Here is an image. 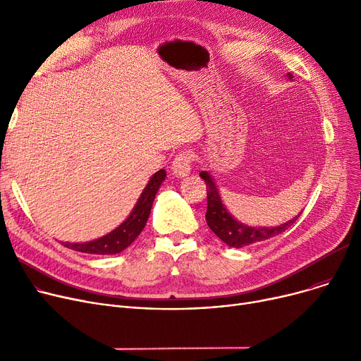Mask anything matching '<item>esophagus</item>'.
Listing matches in <instances>:
<instances>
[{
    "instance_id": "obj_1",
    "label": "esophagus",
    "mask_w": 361,
    "mask_h": 361,
    "mask_svg": "<svg viewBox=\"0 0 361 361\" xmlns=\"http://www.w3.org/2000/svg\"><path fill=\"white\" fill-rule=\"evenodd\" d=\"M192 162H193V154L188 150H184L176 157L173 166H171V171H173V174L177 177H185L190 174Z\"/></svg>"
}]
</instances>
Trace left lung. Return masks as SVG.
I'll return each instance as SVG.
<instances>
[{
  "label": "left lung",
  "instance_id": "8db88e82",
  "mask_svg": "<svg viewBox=\"0 0 361 361\" xmlns=\"http://www.w3.org/2000/svg\"><path fill=\"white\" fill-rule=\"evenodd\" d=\"M288 79H293V74L288 73ZM200 177L206 183L207 188V211H206V222L209 228L230 247H244V245L255 244L259 241L269 240L275 235H279L297 221L300 214L293 219L283 222L278 226H250L237 221L222 203L218 187L207 171H202Z\"/></svg>",
  "mask_w": 361,
  "mask_h": 361
}]
</instances>
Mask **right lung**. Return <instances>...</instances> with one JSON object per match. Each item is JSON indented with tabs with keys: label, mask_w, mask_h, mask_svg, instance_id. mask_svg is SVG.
Returning <instances> with one entry per match:
<instances>
[{
	"label": "right lung",
	"mask_w": 361,
	"mask_h": 361,
	"mask_svg": "<svg viewBox=\"0 0 361 361\" xmlns=\"http://www.w3.org/2000/svg\"><path fill=\"white\" fill-rule=\"evenodd\" d=\"M165 177H166L165 169L157 171V173L150 177L146 187L143 188L140 197L137 199L135 207H133V211L116 230H112L104 237L86 241V243L66 241L63 243L64 247H68L71 250L80 252V253H89V255H117L126 250L143 231L147 218L150 215L152 204H154L155 196Z\"/></svg>",
	"instance_id": "1"
}]
</instances>
